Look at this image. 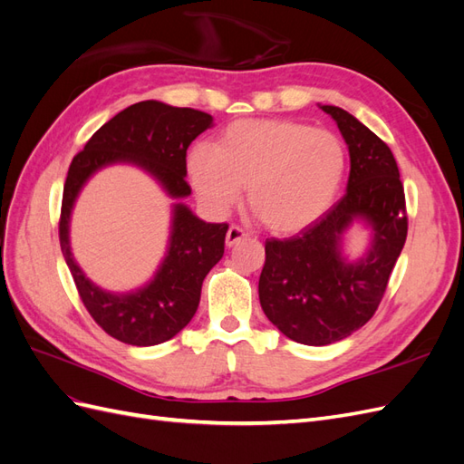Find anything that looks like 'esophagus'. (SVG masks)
Returning <instances> with one entry per match:
<instances>
[{"mask_svg":"<svg viewBox=\"0 0 464 464\" xmlns=\"http://www.w3.org/2000/svg\"><path fill=\"white\" fill-rule=\"evenodd\" d=\"M244 237H247V234L240 227H230L228 232H227V246L232 247L240 240H244Z\"/></svg>","mask_w":464,"mask_h":464,"instance_id":"obj_1","label":"esophagus"}]
</instances>
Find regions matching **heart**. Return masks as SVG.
I'll list each match as a JSON object with an SVG mask.
<instances>
[{"label":"heart","instance_id":"b5f03b06","mask_svg":"<svg viewBox=\"0 0 464 464\" xmlns=\"http://www.w3.org/2000/svg\"><path fill=\"white\" fill-rule=\"evenodd\" d=\"M346 172L343 139L294 120L234 121L215 149L195 145L188 174L199 203L213 215H227L247 203L275 234H296L333 207Z\"/></svg>","mask_w":464,"mask_h":464}]
</instances>
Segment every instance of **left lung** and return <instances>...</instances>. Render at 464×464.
I'll return each instance as SVG.
<instances>
[{
    "instance_id": "obj_1",
    "label": "left lung",
    "mask_w": 464,
    "mask_h": 464,
    "mask_svg": "<svg viewBox=\"0 0 464 464\" xmlns=\"http://www.w3.org/2000/svg\"><path fill=\"white\" fill-rule=\"evenodd\" d=\"M319 108L339 125L348 147L346 193L298 236L266 240L259 276L265 315L288 339L307 346L339 343L366 325L383 298L409 230L391 149L346 110ZM356 223L371 237L367 251L353 260L343 242Z\"/></svg>"
}]
</instances>
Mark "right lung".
Here are the masks:
<instances>
[{
    "instance_id": "right-lung-1",
    "label": "right lung",
    "mask_w": 464,
    "mask_h": 464,
    "mask_svg": "<svg viewBox=\"0 0 464 464\" xmlns=\"http://www.w3.org/2000/svg\"><path fill=\"white\" fill-rule=\"evenodd\" d=\"M213 128V116L193 108L145 101L106 121L69 166L63 186L60 244L79 296L92 319L110 336L133 346L170 341L198 312L207 273L224 256L228 224L205 222L181 203L191 195L186 152L191 141ZM141 167L175 199L167 254L153 278L130 293L104 291L84 275L72 257L68 227L80 189L106 165Z\"/></svg>"
}]
</instances>
